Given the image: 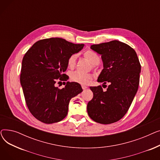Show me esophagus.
<instances>
[{"label": "esophagus", "instance_id": "1", "mask_svg": "<svg viewBox=\"0 0 160 160\" xmlns=\"http://www.w3.org/2000/svg\"><path fill=\"white\" fill-rule=\"evenodd\" d=\"M82 89H86L87 88V86H83V85H82Z\"/></svg>", "mask_w": 160, "mask_h": 160}]
</instances>
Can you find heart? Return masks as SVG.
<instances>
[{
	"mask_svg": "<svg viewBox=\"0 0 160 160\" xmlns=\"http://www.w3.org/2000/svg\"><path fill=\"white\" fill-rule=\"evenodd\" d=\"M83 55L91 62V63L93 64V65H98L100 63V56L97 52L93 51V50H86ZM77 57L78 56L77 54H72L69 57L68 60H67V65H68L69 68L72 69L75 66ZM91 78L92 77L91 74L82 73L78 71L72 72L70 75V78L72 82L80 83V84L82 85L88 84Z\"/></svg>",
	"mask_w": 160,
	"mask_h": 160,
	"instance_id": "obj_1",
	"label": "heart"
}]
</instances>
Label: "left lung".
Masks as SVG:
<instances>
[{
  "label": "left lung",
  "mask_w": 160,
  "mask_h": 160,
  "mask_svg": "<svg viewBox=\"0 0 160 160\" xmlns=\"http://www.w3.org/2000/svg\"><path fill=\"white\" fill-rule=\"evenodd\" d=\"M91 48L101 55L103 62L97 81L110 85L106 91L101 86L90 87L93 97L88 104V113L97 122L112 124L128 110L138 89L141 64L133 48L119 41L93 45Z\"/></svg>",
  "instance_id": "1"
}]
</instances>
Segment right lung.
I'll return each instance as SVG.
<instances>
[{
  "mask_svg": "<svg viewBox=\"0 0 160 160\" xmlns=\"http://www.w3.org/2000/svg\"><path fill=\"white\" fill-rule=\"evenodd\" d=\"M83 47L84 44L52 38L37 41L24 54L21 84L30 112L39 121L52 124L63 120L68 113L70 100L83 91L77 82H65L62 89L55 83L68 80L63 74L67 60Z\"/></svg>",
  "mask_w": 160,
  "mask_h": 160,
  "instance_id": "right-lung-1",
  "label": "right lung"
}]
</instances>
